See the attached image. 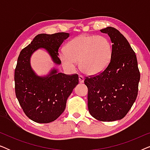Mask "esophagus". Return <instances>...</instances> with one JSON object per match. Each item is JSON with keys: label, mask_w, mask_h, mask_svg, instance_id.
<instances>
[{"label": "esophagus", "mask_w": 150, "mask_h": 150, "mask_svg": "<svg viewBox=\"0 0 150 150\" xmlns=\"http://www.w3.org/2000/svg\"><path fill=\"white\" fill-rule=\"evenodd\" d=\"M79 83H83L84 82V77L83 76L79 75Z\"/></svg>", "instance_id": "esophagus-1"}]
</instances>
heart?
Masks as SVG:
<instances>
[{
  "instance_id": "b5f03b06",
  "label": "heart",
  "mask_w": 150,
  "mask_h": 150,
  "mask_svg": "<svg viewBox=\"0 0 150 150\" xmlns=\"http://www.w3.org/2000/svg\"><path fill=\"white\" fill-rule=\"evenodd\" d=\"M111 55V44L105 37L81 35L68 42L65 52H61L59 57L68 68H74L76 62H79L83 72L96 75L106 68Z\"/></svg>"
}]
</instances>
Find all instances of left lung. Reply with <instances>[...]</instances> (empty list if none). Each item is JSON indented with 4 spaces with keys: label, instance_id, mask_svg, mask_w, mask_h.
<instances>
[{
    "label": "left lung",
    "instance_id": "1",
    "mask_svg": "<svg viewBox=\"0 0 150 150\" xmlns=\"http://www.w3.org/2000/svg\"><path fill=\"white\" fill-rule=\"evenodd\" d=\"M100 31L108 34L112 43L111 59L104 70L86 77L84 82L91 115L102 122H113L124 118L136 100L140 72L136 54L126 38L110 26Z\"/></svg>",
    "mask_w": 150,
    "mask_h": 150
}]
</instances>
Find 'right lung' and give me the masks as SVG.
Returning <instances> with one entry per match:
<instances>
[{"label": "right lung", "instance_id": "right-lung-1", "mask_svg": "<svg viewBox=\"0 0 150 150\" xmlns=\"http://www.w3.org/2000/svg\"><path fill=\"white\" fill-rule=\"evenodd\" d=\"M69 35L67 33L39 34L18 57L14 74L16 96L24 113L35 122H52L62 114L67 98L79 84V75L53 69L46 76H39L30 67V57L38 49L44 48L53 62L60 65L59 49Z\"/></svg>", "mask_w": 150, "mask_h": 150}]
</instances>
